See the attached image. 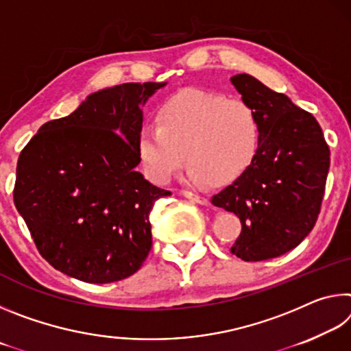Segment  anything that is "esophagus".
Here are the masks:
<instances>
[{"label":"esophagus","instance_id":"obj_1","mask_svg":"<svg viewBox=\"0 0 351 351\" xmlns=\"http://www.w3.org/2000/svg\"><path fill=\"white\" fill-rule=\"evenodd\" d=\"M181 195H182L184 198L193 201V203H198V204H203V206H206L207 203H209V199H207L206 197H203V195L189 192V190H181Z\"/></svg>","mask_w":351,"mask_h":351}]
</instances>
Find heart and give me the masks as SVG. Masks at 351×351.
<instances>
[{"instance_id": "heart-1", "label": "heart", "mask_w": 351, "mask_h": 351, "mask_svg": "<svg viewBox=\"0 0 351 351\" xmlns=\"http://www.w3.org/2000/svg\"><path fill=\"white\" fill-rule=\"evenodd\" d=\"M261 123L251 105L219 93L186 90L159 106L154 127H144L138 150L154 180L167 182L187 161L190 180L228 186L258 156Z\"/></svg>"}]
</instances>
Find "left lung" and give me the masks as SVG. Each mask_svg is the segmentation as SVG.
Listing matches in <instances>:
<instances>
[{
	"label": "left lung",
	"mask_w": 351,
	"mask_h": 351,
	"mask_svg": "<svg viewBox=\"0 0 351 351\" xmlns=\"http://www.w3.org/2000/svg\"><path fill=\"white\" fill-rule=\"evenodd\" d=\"M230 82L261 123L258 156L247 173L213 195L212 204L234 212L241 234L230 252L245 261L287 254L311 232L330 169V148L311 112L249 74Z\"/></svg>",
	"instance_id": "obj_1"
}]
</instances>
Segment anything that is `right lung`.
<instances>
[{"mask_svg": "<svg viewBox=\"0 0 351 351\" xmlns=\"http://www.w3.org/2000/svg\"><path fill=\"white\" fill-rule=\"evenodd\" d=\"M165 82L90 94L41 125L16 164L14 203L47 263L88 283L133 276L152 249L150 212L169 190L136 171L141 105Z\"/></svg>", "mask_w": 351, "mask_h": 351, "instance_id": "obj_1", "label": "right lung"}]
</instances>
